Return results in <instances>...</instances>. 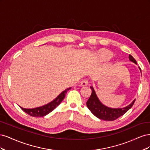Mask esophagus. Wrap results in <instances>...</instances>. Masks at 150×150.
Masks as SVG:
<instances>
[{
    "mask_svg": "<svg viewBox=\"0 0 150 150\" xmlns=\"http://www.w3.org/2000/svg\"><path fill=\"white\" fill-rule=\"evenodd\" d=\"M88 84V80L87 79H85L81 82V86H87Z\"/></svg>",
    "mask_w": 150,
    "mask_h": 150,
    "instance_id": "1",
    "label": "esophagus"
}]
</instances>
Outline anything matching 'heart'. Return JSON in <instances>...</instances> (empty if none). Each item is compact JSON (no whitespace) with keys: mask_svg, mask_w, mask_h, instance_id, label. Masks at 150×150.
I'll return each instance as SVG.
<instances>
[{"mask_svg":"<svg viewBox=\"0 0 150 150\" xmlns=\"http://www.w3.org/2000/svg\"><path fill=\"white\" fill-rule=\"evenodd\" d=\"M99 55L103 60L106 61L111 57L112 54L111 52L107 51V50H101L99 52Z\"/></svg>","mask_w":150,"mask_h":150,"instance_id":"obj_1","label":"heart"}]
</instances>
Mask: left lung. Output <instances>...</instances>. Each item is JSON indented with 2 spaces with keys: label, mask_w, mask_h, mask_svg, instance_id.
Wrapping results in <instances>:
<instances>
[{
  "label": "left lung",
  "mask_w": 150,
  "mask_h": 150,
  "mask_svg": "<svg viewBox=\"0 0 150 150\" xmlns=\"http://www.w3.org/2000/svg\"><path fill=\"white\" fill-rule=\"evenodd\" d=\"M129 59L131 61L137 64V61H136L133 57L129 55ZM139 69H141L139 68ZM90 88L92 90V93L89 97L86 104L89 110L93 114L101 119L105 121H114L118 118L120 116H122L128 111L129 109L133 106L135 99L128 106H127L122 108H111L104 106L100 101L99 100L97 95L95 93V91L93 86H91Z\"/></svg>",
  "instance_id": "left-lung-1"
}]
</instances>
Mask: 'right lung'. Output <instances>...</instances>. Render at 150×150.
Instances as JSON below:
<instances>
[{"mask_svg": "<svg viewBox=\"0 0 150 150\" xmlns=\"http://www.w3.org/2000/svg\"><path fill=\"white\" fill-rule=\"evenodd\" d=\"M71 88H69L65 89L64 91H62L56 99H54L53 101L46 104V105H44L40 107L35 108L33 109H26V108H22L21 106L20 108H21V110L22 111H24L25 112L27 113V114H28L31 116L43 117L44 116L48 115L49 113L52 111L57 106L59 105L60 103L62 101L63 99H64L66 94L67 93V91L71 89Z\"/></svg>", "mask_w": 150, "mask_h": 150, "instance_id": "add662e5", "label": "right lung"}]
</instances>
